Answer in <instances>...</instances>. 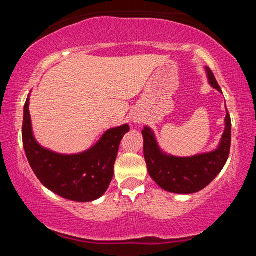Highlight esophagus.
Listing matches in <instances>:
<instances>
[{"label": "esophagus", "instance_id": "34e87169", "mask_svg": "<svg viewBox=\"0 0 256 256\" xmlns=\"http://www.w3.org/2000/svg\"><path fill=\"white\" fill-rule=\"evenodd\" d=\"M133 122H134V123H138V120H136V118H133Z\"/></svg>", "mask_w": 256, "mask_h": 256}]
</instances>
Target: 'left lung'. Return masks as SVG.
Returning a JSON list of instances; mask_svg holds the SVG:
<instances>
[{
	"mask_svg": "<svg viewBox=\"0 0 256 256\" xmlns=\"http://www.w3.org/2000/svg\"><path fill=\"white\" fill-rule=\"evenodd\" d=\"M208 82L222 92L214 73L206 68ZM144 154L151 178L162 190L176 194H192L209 185L222 172L229 157L232 142V120L226 107L224 131L218 146L210 152L190 157H176L160 148L154 132L149 126L142 130Z\"/></svg>",
	"mask_w": 256,
	"mask_h": 256,
	"instance_id": "obj_1",
	"label": "left lung"
}]
</instances>
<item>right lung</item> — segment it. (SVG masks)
Segmentation results:
<instances>
[{
    "label": "right lung",
    "instance_id": "right-lung-1",
    "mask_svg": "<svg viewBox=\"0 0 256 256\" xmlns=\"http://www.w3.org/2000/svg\"><path fill=\"white\" fill-rule=\"evenodd\" d=\"M29 99L24 108L22 140L26 156L40 183L58 196L76 202L97 200L110 186L120 144L128 124L112 128L84 152L64 154L42 146L34 138L29 112Z\"/></svg>",
    "mask_w": 256,
    "mask_h": 256
}]
</instances>
